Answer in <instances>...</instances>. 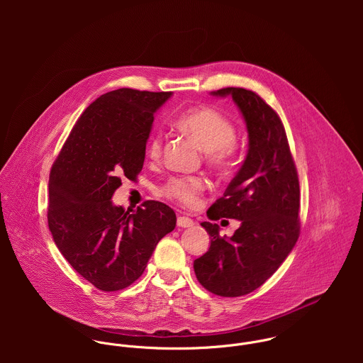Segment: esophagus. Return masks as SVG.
<instances>
[{
	"mask_svg": "<svg viewBox=\"0 0 363 363\" xmlns=\"http://www.w3.org/2000/svg\"><path fill=\"white\" fill-rule=\"evenodd\" d=\"M193 225H194V220L187 218V216H179L177 218V226H180V228H190Z\"/></svg>",
	"mask_w": 363,
	"mask_h": 363,
	"instance_id": "1",
	"label": "esophagus"
}]
</instances>
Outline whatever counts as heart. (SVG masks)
Segmentation results:
<instances>
[{
  "label": "heart",
  "mask_w": 363,
  "mask_h": 363,
  "mask_svg": "<svg viewBox=\"0 0 363 363\" xmlns=\"http://www.w3.org/2000/svg\"><path fill=\"white\" fill-rule=\"evenodd\" d=\"M176 124L200 143L212 166L225 167L230 163L236 150V128L223 113L208 106L194 107L183 113ZM162 145V133L155 131L147 144L148 156L154 160L157 159ZM204 190L206 182L200 176H174L160 187V194L182 206L194 207Z\"/></svg>",
  "instance_id": "heart-1"
}]
</instances>
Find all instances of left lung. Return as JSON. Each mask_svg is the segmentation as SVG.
Segmentation results:
<instances>
[{
	"instance_id": "left-lung-1",
	"label": "left lung",
	"mask_w": 363,
	"mask_h": 363,
	"mask_svg": "<svg viewBox=\"0 0 363 363\" xmlns=\"http://www.w3.org/2000/svg\"><path fill=\"white\" fill-rule=\"evenodd\" d=\"M213 96H232L249 133L247 155L209 219H239L232 238L216 223L203 222L211 236L207 253L194 261L199 282L215 295L236 298L259 288L288 257L301 233L299 179L284 124L253 91L223 88Z\"/></svg>"
}]
</instances>
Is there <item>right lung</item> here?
Returning <instances> with one entry per match:
<instances>
[{
	"label": "right lung",
	"mask_w": 363,
	"mask_h": 363,
	"mask_svg": "<svg viewBox=\"0 0 363 363\" xmlns=\"http://www.w3.org/2000/svg\"><path fill=\"white\" fill-rule=\"evenodd\" d=\"M172 92L130 88L89 104L52 163L48 220L71 267L95 288L113 292L137 281L176 213L159 201L137 209L111 203L121 179L135 180L156 110Z\"/></svg>",
	"instance_id": "right-lung-1"
}]
</instances>
